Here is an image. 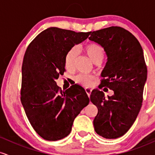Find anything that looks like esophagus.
<instances>
[{
    "label": "esophagus",
    "mask_w": 155,
    "mask_h": 155,
    "mask_svg": "<svg viewBox=\"0 0 155 155\" xmlns=\"http://www.w3.org/2000/svg\"><path fill=\"white\" fill-rule=\"evenodd\" d=\"M85 91H86V94H88V97H90V94H91V88H85Z\"/></svg>",
    "instance_id": "esophagus-1"
}]
</instances>
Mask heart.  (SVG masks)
<instances>
[{
	"label": "heart",
	"mask_w": 155,
	"mask_h": 155,
	"mask_svg": "<svg viewBox=\"0 0 155 155\" xmlns=\"http://www.w3.org/2000/svg\"><path fill=\"white\" fill-rule=\"evenodd\" d=\"M86 51L88 58L91 59L94 63L98 60H102L104 56L103 49L99 45L95 43H90L85 47ZM78 55V49L76 48H73L67 53L65 57V65L67 69L71 70L73 69L75 64L76 58ZM94 80V76L92 74H80L75 77L76 82L84 86H91Z\"/></svg>",
	"instance_id": "heart-1"
}]
</instances>
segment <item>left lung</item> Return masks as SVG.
<instances>
[{
    "label": "left lung",
    "mask_w": 155,
    "mask_h": 155,
    "mask_svg": "<svg viewBox=\"0 0 155 155\" xmlns=\"http://www.w3.org/2000/svg\"><path fill=\"white\" fill-rule=\"evenodd\" d=\"M89 40L103 48L107 62L99 88L114 92L107 96L99 89L91 91L90 100L98 113L94 119L96 133L107 139L124 135L135 122L142 105L147 68L143 52L131 33L118 26L91 32Z\"/></svg>",
    "instance_id": "8db88e82"
}]
</instances>
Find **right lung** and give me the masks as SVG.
I'll list each match as a JSON object with an SVG mask.
<instances>
[{"label": "right lung", "mask_w": 155, "mask_h": 155, "mask_svg": "<svg viewBox=\"0 0 155 155\" xmlns=\"http://www.w3.org/2000/svg\"><path fill=\"white\" fill-rule=\"evenodd\" d=\"M91 32L51 27L41 32L26 50L22 66V105L31 126L47 140H58L70 133L73 121L89 98L81 86L66 91L55 80L65 71V57Z\"/></svg>", "instance_id": "right-lung-1"}]
</instances>
